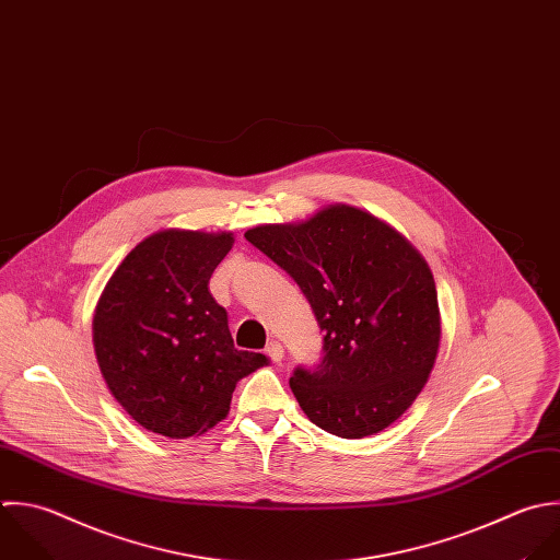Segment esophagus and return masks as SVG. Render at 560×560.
I'll use <instances>...</instances> for the list:
<instances>
[{"mask_svg":"<svg viewBox=\"0 0 560 560\" xmlns=\"http://www.w3.org/2000/svg\"><path fill=\"white\" fill-rule=\"evenodd\" d=\"M266 355L272 360V362H281L283 360V347H281V342H277V340H270L268 345H266Z\"/></svg>","mask_w":560,"mask_h":560,"instance_id":"34e87169","label":"esophagus"}]
</instances>
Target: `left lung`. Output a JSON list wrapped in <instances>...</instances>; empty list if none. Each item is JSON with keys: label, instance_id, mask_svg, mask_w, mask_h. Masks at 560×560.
<instances>
[{"label": "left lung", "instance_id": "obj_1", "mask_svg": "<svg viewBox=\"0 0 560 560\" xmlns=\"http://www.w3.org/2000/svg\"><path fill=\"white\" fill-rule=\"evenodd\" d=\"M244 237L296 281L325 334L320 364L290 377L307 419L340 439L395 423L423 390L441 342L436 283L421 253L349 205Z\"/></svg>", "mask_w": 560, "mask_h": 560}]
</instances>
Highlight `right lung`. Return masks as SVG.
<instances>
[{"label": "right lung", "mask_w": 560, "mask_h": 560, "mask_svg": "<svg viewBox=\"0 0 560 560\" xmlns=\"http://www.w3.org/2000/svg\"><path fill=\"white\" fill-rule=\"evenodd\" d=\"M233 233L167 229L139 242L93 314V349L117 404L167 439L200 436L229 415L235 384L268 364L237 351L209 279Z\"/></svg>", "instance_id": "obj_1"}]
</instances>
